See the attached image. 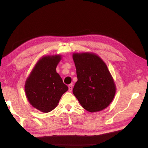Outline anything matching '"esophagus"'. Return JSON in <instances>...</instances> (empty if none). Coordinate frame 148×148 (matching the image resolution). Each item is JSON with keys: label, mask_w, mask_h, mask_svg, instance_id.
Listing matches in <instances>:
<instances>
[{"label": "esophagus", "mask_w": 148, "mask_h": 148, "mask_svg": "<svg viewBox=\"0 0 148 148\" xmlns=\"http://www.w3.org/2000/svg\"><path fill=\"white\" fill-rule=\"evenodd\" d=\"M73 87V84H70L69 85V90L70 92H71V91H72Z\"/></svg>", "instance_id": "34e87169"}]
</instances>
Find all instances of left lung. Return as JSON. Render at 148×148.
I'll list each match as a JSON object with an SVG mask.
<instances>
[{"label":"left lung","mask_w":148,"mask_h":148,"mask_svg":"<svg viewBox=\"0 0 148 148\" xmlns=\"http://www.w3.org/2000/svg\"><path fill=\"white\" fill-rule=\"evenodd\" d=\"M72 57L78 78L73 95L88 112H97L105 109L116 92L114 78L106 64L92 52H75Z\"/></svg>","instance_id":"left-lung-1"}]
</instances>
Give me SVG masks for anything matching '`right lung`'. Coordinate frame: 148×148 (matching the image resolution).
Here are the masks:
<instances>
[{
	"instance_id": "right-lung-1",
	"label": "right lung",
	"mask_w": 148,
	"mask_h": 148,
	"mask_svg": "<svg viewBox=\"0 0 148 148\" xmlns=\"http://www.w3.org/2000/svg\"><path fill=\"white\" fill-rule=\"evenodd\" d=\"M62 57L59 54L42 56L25 82V91L28 102L42 112L54 109L62 96L69 89L56 71Z\"/></svg>"
}]
</instances>
